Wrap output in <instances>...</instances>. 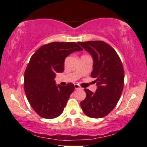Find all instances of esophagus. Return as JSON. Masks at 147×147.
Masks as SVG:
<instances>
[{
    "label": "esophagus",
    "mask_w": 147,
    "mask_h": 147,
    "mask_svg": "<svg viewBox=\"0 0 147 147\" xmlns=\"http://www.w3.org/2000/svg\"><path fill=\"white\" fill-rule=\"evenodd\" d=\"M75 90H78V89H81V87L78 84H75Z\"/></svg>",
    "instance_id": "1"
}]
</instances>
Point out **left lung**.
<instances>
[{
	"label": "left lung",
	"instance_id": "8db88e82",
	"mask_svg": "<svg viewBox=\"0 0 147 147\" xmlns=\"http://www.w3.org/2000/svg\"><path fill=\"white\" fill-rule=\"evenodd\" d=\"M92 57L91 77L96 79L97 88L92 92L85 88L86 97L81 107L88 117L100 118L107 116L116 107L124 86L123 63L116 51L102 41L79 42Z\"/></svg>",
	"mask_w": 147,
	"mask_h": 147
}]
</instances>
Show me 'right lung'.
Wrapping results in <instances>:
<instances>
[{
  "mask_svg": "<svg viewBox=\"0 0 147 147\" xmlns=\"http://www.w3.org/2000/svg\"><path fill=\"white\" fill-rule=\"evenodd\" d=\"M82 48L73 42H51L38 49L30 59L24 76L26 98L33 110L44 118L59 116L75 86L55 84L57 72H63L66 57Z\"/></svg>",
  "mask_w": 147,
  "mask_h": 147,
  "instance_id": "obj_1",
  "label": "right lung"
}]
</instances>
